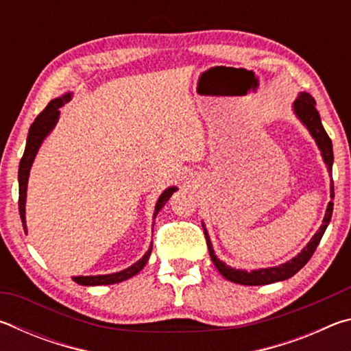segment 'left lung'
Wrapping results in <instances>:
<instances>
[{
  "label": "left lung",
  "mask_w": 351,
  "mask_h": 351,
  "mask_svg": "<svg viewBox=\"0 0 351 351\" xmlns=\"http://www.w3.org/2000/svg\"><path fill=\"white\" fill-rule=\"evenodd\" d=\"M293 110L295 112V116L300 119V122L308 128V132L311 133L313 139L316 141L319 150H320V153H322L324 162L331 175L332 159H335L332 158V144H331V139L328 138V134H326V132H325L322 122H320L319 111L316 110V100H314L310 94L300 93L299 96H297V99L294 100ZM330 197L335 198V186H332V182L330 186ZM331 213H332V203L330 201L328 206H326L322 226H320L317 232L314 234L310 243H308V245L302 249L300 254H297V257L287 261V263H283V265L274 266V268H261V269H254V271L230 268V266L226 265L224 261L219 260L215 255V251H213L210 237H209V234H207L204 223H203V228H204V235H206L207 247H209L210 258L213 261V265L217 266V269L219 271V274L234 283L249 285V287H258V285H269L274 282L287 280V278L293 277L295 272H299L302 268H304V266L308 263V260L313 257L314 251H316L319 241H320V239H322V235L325 232L326 226H328V223H330Z\"/></svg>",
  "instance_id": "obj_1"
}]
</instances>
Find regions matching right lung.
<instances>
[{
    "instance_id": "1",
    "label": "right lung",
    "mask_w": 351,
    "mask_h": 351,
    "mask_svg": "<svg viewBox=\"0 0 351 351\" xmlns=\"http://www.w3.org/2000/svg\"><path fill=\"white\" fill-rule=\"evenodd\" d=\"M69 100H71V93H66V94H63L62 97L51 100V102L47 104L46 108L40 112L37 119H35L31 128H29L25 154H23V158L20 161V169H19V186H20L19 209H20V218H21V223H23V228H25V230L27 229L26 228V192H27L29 171H31L35 154H37L40 145L43 144L46 136L49 134L56 127L58 116H60V110L58 108H62V106L66 102H69ZM176 190H178V187H175V186L164 190V192L161 193V197H159L156 201V206H154L153 218H156L158 212L162 209L165 203H167L169 198L173 195V192H176ZM152 249H153V245H150V249L145 252L144 257L136 261L134 265H132L127 269L114 272V274H105V276H77V277H73V280L79 285H83V287H97V285H112V283L123 282V280H127V278L138 274L141 269H144L145 263L148 261V258H150Z\"/></svg>"
}]
</instances>
